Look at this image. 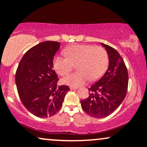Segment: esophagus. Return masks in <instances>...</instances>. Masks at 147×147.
I'll return each instance as SVG.
<instances>
[{
	"label": "esophagus",
	"instance_id": "1",
	"mask_svg": "<svg viewBox=\"0 0 147 147\" xmlns=\"http://www.w3.org/2000/svg\"><path fill=\"white\" fill-rule=\"evenodd\" d=\"M70 89L71 91H73V90H76L77 89V87H74V86H70Z\"/></svg>",
	"mask_w": 147,
	"mask_h": 147
}]
</instances>
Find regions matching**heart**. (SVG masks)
<instances>
[{
    "instance_id": "obj_1",
    "label": "heart",
    "mask_w": 147,
    "mask_h": 147,
    "mask_svg": "<svg viewBox=\"0 0 147 147\" xmlns=\"http://www.w3.org/2000/svg\"><path fill=\"white\" fill-rule=\"evenodd\" d=\"M65 56L57 55L53 61L56 72L61 76L67 75L76 64L77 72L67 75L61 82L70 86L77 87L88 80L96 81L105 73L108 66V56L101 47L75 45L63 51Z\"/></svg>"
}]
</instances>
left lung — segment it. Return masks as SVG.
Listing matches in <instances>:
<instances>
[{
	"label": "left lung",
	"mask_w": 147,
	"mask_h": 147,
	"mask_svg": "<svg viewBox=\"0 0 147 147\" xmlns=\"http://www.w3.org/2000/svg\"><path fill=\"white\" fill-rule=\"evenodd\" d=\"M107 52L109 65L104 75L88 88V98L82 100L83 110L94 118H105L123 102L127 93L128 74L119 53L112 47L100 43Z\"/></svg>",
	"instance_id": "8db88e82"
}]
</instances>
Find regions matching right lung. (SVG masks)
I'll return each mask as SVG.
<instances>
[{
    "label": "right lung",
    "mask_w": 147,
    "mask_h": 147,
    "mask_svg": "<svg viewBox=\"0 0 147 147\" xmlns=\"http://www.w3.org/2000/svg\"><path fill=\"white\" fill-rule=\"evenodd\" d=\"M59 42L45 41L24 54L15 75L19 96L24 107L40 118L54 115L62 107L70 88L57 86L53 59L60 48Z\"/></svg>",
    "instance_id": "obj_1"
}]
</instances>
